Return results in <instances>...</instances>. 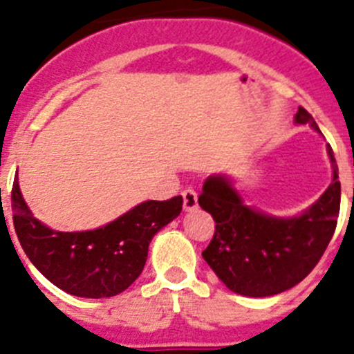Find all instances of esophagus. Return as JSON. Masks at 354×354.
Returning a JSON list of instances; mask_svg holds the SVG:
<instances>
[{"label": "esophagus", "mask_w": 354, "mask_h": 354, "mask_svg": "<svg viewBox=\"0 0 354 354\" xmlns=\"http://www.w3.org/2000/svg\"><path fill=\"white\" fill-rule=\"evenodd\" d=\"M183 200H184V209H186L187 212L198 209V194H196V191L194 189H191V187H187V189L183 191Z\"/></svg>", "instance_id": "34e87169"}]
</instances>
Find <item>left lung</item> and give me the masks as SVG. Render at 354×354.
Here are the masks:
<instances>
[{
  "label": "left lung",
  "instance_id": "obj_1",
  "mask_svg": "<svg viewBox=\"0 0 354 354\" xmlns=\"http://www.w3.org/2000/svg\"><path fill=\"white\" fill-rule=\"evenodd\" d=\"M295 124H309L321 135L302 106ZM326 152L332 183L313 205L295 216H274L248 205L230 175L207 177L198 203L214 217L216 233L202 256L230 291L272 297L297 286L316 267L332 241L340 209L339 168L330 145Z\"/></svg>",
  "mask_w": 354,
  "mask_h": 354
}]
</instances>
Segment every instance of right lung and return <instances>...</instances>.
Listing matches in <instances>:
<instances>
[{"instance_id":"obj_1","label":"right lung","mask_w":354,"mask_h":354,"mask_svg":"<svg viewBox=\"0 0 354 354\" xmlns=\"http://www.w3.org/2000/svg\"><path fill=\"white\" fill-rule=\"evenodd\" d=\"M14 226L29 261L54 286L73 297L109 298L128 290L144 270L149 244L183 210V196L147 200L95 230L59 232L37 219L12 187Z\"/></svg>"}]
</instances>
